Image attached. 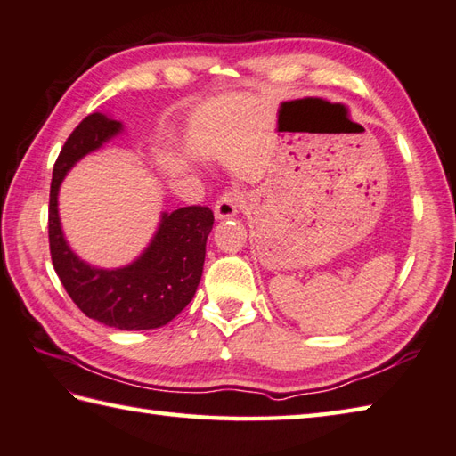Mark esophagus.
<instances>
[{
  "mask_svg": "<svg viewBox=\"0 0 456 456\" xmlns=\"http://www.w3.org/2000/svg\"><path fill=\"white\" fill-rule=\"evenodd\" d=\"M241 203H243V193L237 191V189H231V191L223 193L217 203H215V215H217V219H229L237 215V211L241 209Z\"/></svg>",
  "mask_w": 456,
  "mask_h": 456,
  "instance_id": "esophagus-1",
  "label": "esophagus"
}]
</instances>
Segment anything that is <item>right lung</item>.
I'll list each match as a JSON object with an SVG mask.
<instances>
[{"label": "right lung", "mask_w": 456, "mask_h": 456, "mask_svg": "<svg viewBox=\"0 0 456 456\" xmlns=\"http://www.w3.org/2000/svg\"><path fill=\"white\" fill-rule=\"evenodd\" d=\"M119 129L121 123L91 113L63 143L49 189V253L65 291L89 319L121 330L157 329L175 319L197 291L213 227L209 207L189 205L165 213L147 251L129 267L115 271L89 267L77 259L65 243L57 215V191L65 173Z\"/></svg>", "instance_id": "add662e5"}]
</instances>
